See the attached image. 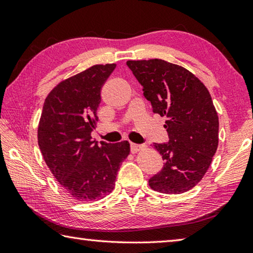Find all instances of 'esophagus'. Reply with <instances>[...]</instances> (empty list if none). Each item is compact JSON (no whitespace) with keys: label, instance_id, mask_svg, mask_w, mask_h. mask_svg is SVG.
Listing matches in <instances>:
<instances>
[{"label":"esophagus","instance_id":"1","mask_svg":"<svg viewBox=\"0 0 253 253\" xmlns=\"http://www.w3.org/2000/svg\"><path fill=\"white\" fill-rule=\"evenodd\" d=\"M143 148L142 145H138V144H134V143H130V152L132 154H135L137 152H139L140 149Z\"/></svg>","mask_w":253,"mask_h":253}]
</instances>
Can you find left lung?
<instances>
[{"label": "left lung", "mask_w": 253, "mask_h": 253, "mask_svg": "<svg viewBox=\"0 0 253 253\" xmlns=\"http://www.w3.org/2000/svg\"><path fill=\"white\" fill-rule=\"evenodd\" d=\"M127 66L143 85L153 113L168 118L169 143H154L164 166L149 178V186L165 194L187 192L203 178L219 144L211 95L192 72L165 60H128Z\"/></svg>", "instance_id": "left-lung-1"}]
</instances>
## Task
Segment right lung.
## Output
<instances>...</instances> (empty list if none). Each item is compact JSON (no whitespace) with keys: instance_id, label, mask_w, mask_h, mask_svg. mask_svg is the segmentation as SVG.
<instances>
[{"instance_id":"obj_1","label":"right lung","mask_w":253,"mask_h":253,"mask_svg":"<svg viewBox=\"0 0 253 253\" xmlns=\"http://www.w3.org/2000/svg\"><path fill=\"white\" fill-rule=\"evenodd\" d=\"M116 65H96L63 80L45 98L38 143L51 173L79 202L105 198L129 155L127 140L97 144L91 138L98 121L101 87Z\"/></svg>"}]
</instances>
